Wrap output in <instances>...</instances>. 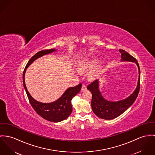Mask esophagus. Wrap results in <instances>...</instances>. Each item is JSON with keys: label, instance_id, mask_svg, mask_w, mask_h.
<instances>
[{"label": "esophagus", "instance_id": "1", "mask_svg": "<svg viewBox=\"0 0 155 155\" xmlns=\"http://www.w3.org/2000/svg\"><path fill=\"white\" fill-rule=\"evenodd\" d=\"M81 90H87V87H86V85H84V84H83V85H82Z\"/></svg>", "mask_w": 155, "mask_h": 155}]
</instances>
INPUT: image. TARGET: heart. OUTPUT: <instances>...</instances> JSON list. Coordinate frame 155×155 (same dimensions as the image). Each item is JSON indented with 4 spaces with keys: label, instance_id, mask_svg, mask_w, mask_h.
<instances>
[{
    "label": "heart",
    "instance_id": "heart-1",
    "mask_svg": "<svg viewBox=\"0 0 155 155\" xmlns=\"http://www.w3.org/2000/svg\"><path fill=\"white\" fill-rule=\"evenodd\" d=\"M99 63L100 62L97 59H91V60L86 61L80 64V65L78 67V69L81 71H90L91 69L96 68L99 65ZM97 74H98V71L93 72L92 73L90 74V77L91 78H93L96 77L97 75Z\"/></svg>",
    "mask_w": 155,
    "mask_h": 155
}]
</instances>
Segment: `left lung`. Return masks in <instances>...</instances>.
Listing matches in <instances>:
<instances>
[{"instance_id": "left-lung-1", "label": "left lung", "mask_w": 155, "mask_h": 155, "mask_svg": "<svg viewBox=\"0 0 155 155\" xmlns=\"http://www.w3.org/2000/svg\"><path fill=\"white\" fill-rule=\"evenodd\" d=\"M121 53L122 61L134 62L137 65L139 72V77L136 89L133 93L128 98L118 102H109L105 100L99 90V81L96 80L87 86L92 94L91 107L93 112L99 118L104 120H112L119 117L123 114L129 107L135 102L137 97L140 88V70L137 61L124 50L120 49Z\"/></svg>"}]
</instances>
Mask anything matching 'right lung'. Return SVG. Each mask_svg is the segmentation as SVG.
Here are the masks:
<instances>
[{"mask_svg": "<svg viewBox=\"0 0 155 155\" xmlns=\"http://www.w3.org/2000/svg\"><path fill=\"white\" fill-rule=\"evenodd\" d=\"M54 51H55L54 49H51L49 50H43L35 53L26 65L23 72L22 80L24 87L26 91L29 102L37 114L46 120L53 122H58L67 119L71 114L72 110L71 100L78 93L80 92L82 87V84L80 83L77 86L69 87L57 101L52 103H45L39 102L32 97L27 89L24 80L25 71L29 65H30L37 58Z\"/></svg>", "mask_w": 155, "mask_h": 155, "instance_id": "obj_1", "label": "right lung"}]
</instances>
